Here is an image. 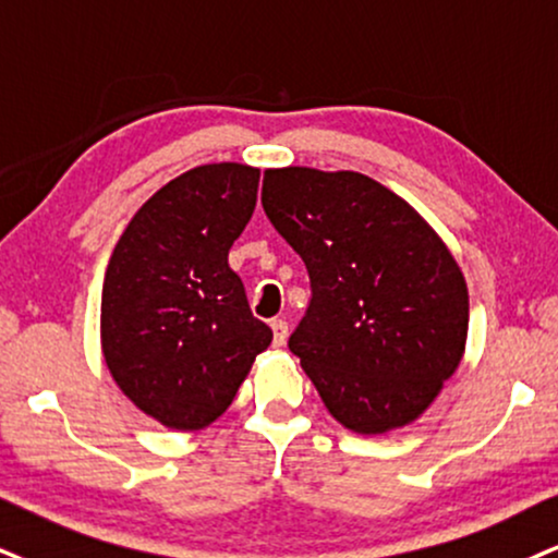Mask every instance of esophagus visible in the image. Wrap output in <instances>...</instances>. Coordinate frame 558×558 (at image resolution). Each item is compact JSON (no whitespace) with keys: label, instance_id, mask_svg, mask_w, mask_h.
Returning a JSON list of instances; mask_svg holds the SVG:
<instances>
[{"label":"esophagus","instance_id":"34e87169","mask_svg":"<svg viewBox=\"0 0 558 558\" xmlns=\"http://www.w3.org/2000/svg\"><path fill=\"white\" fill-rule=\"evenodd\" d=\"M271 331H274V347H284L287 336H290V328H287V323L281 318H274L271 320Z\"/></svg>","mask_w":558,"mask_h":558}]
</instances>
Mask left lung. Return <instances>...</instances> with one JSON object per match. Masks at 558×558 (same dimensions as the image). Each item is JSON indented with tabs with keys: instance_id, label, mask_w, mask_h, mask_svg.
I'll return each instance as SVG.
<instances>
[{
	"instance_id": "1",
	"label": "left lung",
	"mask_w": 558,
	"mask_h": 558,
	"mask_svg": "<svg viewBox=\"0 0 558 558\" xmlns=\"http://www.w3.org/2000/svg\"><path fill=\"white\" fill-rule=\"evenodd\" d=\"M260 204L311 274L290 349L331 416L360 435L416 422L469 336V287L447 245L354 170H266Z\"/></svg>"
}]
</instances>
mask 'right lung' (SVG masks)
<instances>
[{
  "mask_svg": "<svg viewBox=\"0 0 558 558\" xmlns=\"http://www.w3.org/2000/svg\"><path fill=\"white\" fill-rule=\"evenodd\" d=\"M258 178L240 162L173 178L142 204L108 260L102 356L123 396L168 429L222 416L274 339L227 264L256 209Z\"/></svg>",
  "mask_w": 558,
  "mask_h": 558,
  "instance_id": "add662e5",
  "label": "right lung"
}]
</instances>
